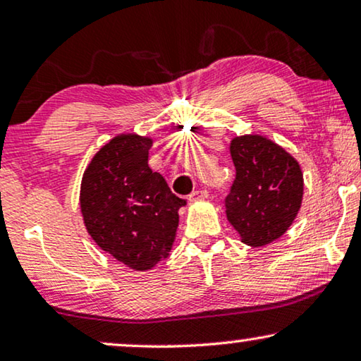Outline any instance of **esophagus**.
<instances>
[{"instance_id": "34e87169", "label": "esophagus", "mask_w": 361, "mask_h": 361, "mask_svg": "<svg viewBox=\"0 0 361 361\" xmlns=\"http://www.w3.org/2000/svg\"><path fill=\"white\" fill-rule=\"evenodd\" d=\"M207 197V191L206 190H196L192 191L190 196H188V200L190 201H197V200H206Z\"/></svg>"}]
</instances>
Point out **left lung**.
Here are the masks:
<instances>
[{"instance_id": "1", "label": "left lung", "mask_w": 361, "mask_h": 361, "mask_svg": "<svg viewBox=\"0 0 361 361\" xmlns=\"http://www.w3.org/2000/svg\"><path fill=\"white\" fill-rule=\"evenodd\" d=\"M235 180L226 197V214L242 242L263 247L280 238L302 201L301 166L286 150L263 135L231 142Z\"/></svg>"}]
</instances>
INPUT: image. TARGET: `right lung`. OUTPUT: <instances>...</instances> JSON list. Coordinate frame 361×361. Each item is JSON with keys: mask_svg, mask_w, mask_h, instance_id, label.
Instances as JSON below:
<instances>
[{"mask_svg": "<svg viewBox=\"0 0 361 361\" xmlns=\"http://www.w3.org/2000/svg\"><path fill=\"white\" fill-rule=\"evenodd\" d=\"M152 139L121 134L101 147L85 170L80 207L101 250L137 271L169 257L186 204L149 166Z\"/></svg>", "mask_w": 361, "mask_h": 361, "instance_id": "right-lung-1", "label": "right lung"}]
</instances>
